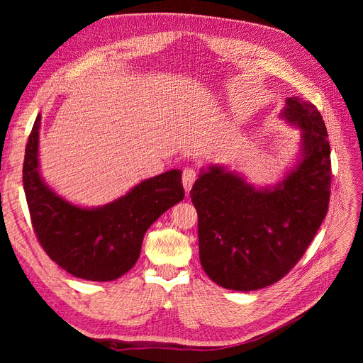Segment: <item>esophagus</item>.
<instances>
[{
  "instance_id": "34e87169",
  "label": "esophagus",
  "mask_w": 363,
  "mask_h": 363,
  "mask_svg": "<svg viewBox=\"0 0 363 363\" xmlns=\"http://www.w3.org/2000/svg\"><path fill=\"white\" fill-rule=\"evenodd\" d=\"M196 180V171L192 169V168H186L183 171V175H182V182H183V188L186 191V194H189L192 184L195 183Z\"/></svg>"
}]
</instances>
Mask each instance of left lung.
I'll list each match as a JSON object with an SVG mask.
<instances>
[{"instance_id": "8db88e82", "label": "left lung", "mask_w": 363, "mask_h": 363, "mask_svg": "<svg viewBox=\"0 0 363 363\" xmlns=\"http://www.w3.org/2000/svg\"><path fill=\"white\" fill-rule=\"evenodd\" d=\"M281 116L301 130V159L277 186L256 189L238 174L208 167L191 189L201 267L225 289L256 291L283 279L328 211L332 163L323 116L298 96L288 98Z\"/></svg>"}]
</instances>
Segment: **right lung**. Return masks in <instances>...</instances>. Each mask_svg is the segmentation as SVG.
<instances>
[{"label": "right lung", "mask_w": 363, "mask_h": 363, "mask_svg": "<svg viewBox=\"0 0 363 363\" xmlns=\"http://www.w3.org/2000/svg\"><path fill=\"white\" fill-rule=\"evenodd\" d=\"M38 115L26 147L23 182L33 230L51 260L74 277L111 281L133 268L150 225L184 199L182 171L140 182L96 208L77 207L52 192L39 174Z\"/></svg>", "instance_id": "obj_1"}]
</instances>
